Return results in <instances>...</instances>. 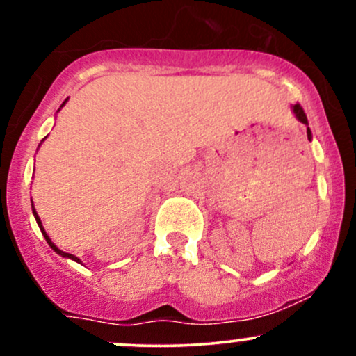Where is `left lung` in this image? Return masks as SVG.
Here are the masks:
<instances>
[{"mask_svg":"<svg viewBox=\"0 0 356 356\" xmlns=\"http://www.w3.org/2000/svg\"><path fill=\"white\" fill-rule=\"evenodd\" d=\"M291 110H293V113H295V117L298 118V120L301 122V124L308 125V118H306V113L303 112V108H301L300 104L293 105ZM306 134H308V140H312L313 136H312V130H309V127H308V129H306Z\"/></svg>","mask_w":356,"mask_h":356,"instance_id":"left-lung-1","label":"left lung"}]
</instances>
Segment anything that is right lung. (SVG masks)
<instances>
[{"label":"right lung","mask_w":356,"mask_h":356,"mask_svg":"<svg viewBox=\"0 0 356 356\" xmlns=\"http://www.w3.org/2000/svg\"><path fill=\"white\" fill-rule=\"evenodd\" d=\"M68 100V99H67ZM67 100L63 102V104H61V107H63L65 104H67ZM60 107V108H61ZM60 108H58V112H60ZM44 140V138H43ZM31 209H33V216H35V219H36V222H38V227H40V231H42V234L44 236V239H47V243H48V246H50L53 251L56 252V254H60L61 257H67V259H72V261H75V263H79V264H81V261L79 259V257L76 256H73V254H70V252H65V251H61V249H58L55 246V244L51 243V239H50V236L47 234V231H44V227H43V224H42V219H40V216H38V212H36V209H35V206L33 204H31Z\"/></svg>","instance_id":"right-lung-1"}]
</instances>
